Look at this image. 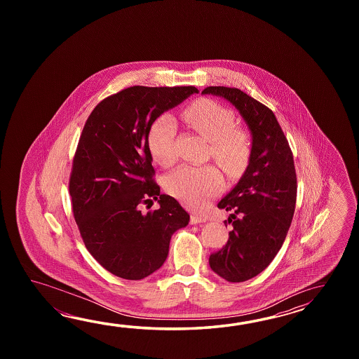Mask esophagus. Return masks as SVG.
Masks as SVG:
<instances>
[{
    "mask_svg": "<svg viewBox=\"0 0 359 359\" xmlns=\"http://www.w3.org/2000/svg\"><path fill=\"white\" fill-rule=\"evenodd\" d=\"M205 217L203 215H198V214H191L190 222L192 224H196V223H201V222H205Z\"/></svg>",
    "mask_w": 359,
    "mask_h": 359,
    "instance_id": "esophagus-1",
    "label": "esophagus"
}]
</instances>
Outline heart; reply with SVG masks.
<instances>
[{
    "instance_id": "obj_1",
    "label": "heart",
    "mask_w": 359,
    "mask_h": 359,
    "mask_svg": "<svg viewBox=\"0 0 359 359\" xmlns=\"http://www.w3.org/2000/svg\"><path fill=\"white\" fill-rule=\"evenodd\" d=\"M183 118L192 130L210 141V156L229 177L244 173L252 158V142L244 130L235 127L231 109L213 100H198L184 110ZM176 121L169 114L161 115L149 130V149L164 167L176 161ZM165 187L186 205L198 209L221 192L223 177L215 165H182L167 177Z\"/></svg>"
}]
</instances>
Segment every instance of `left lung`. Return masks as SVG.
<instances>
[{
  "mask_svg": "<svg viewBox=\"0 0 359 359\" xmlns=\"http://www.w3.org/2000/svg\"><path fill=\"white\" fill-rule=\"evenodd\" d=\"M203 93L229 100L252 130L249 165L218 203V208L232 212L229 224L233 229L227 244L209 257L217 275L229 283H243L259 275L275 259L290 229L298 190L294 156L269 107L235 87L210 86Z\"/></svg>",
  "mask_w": 359,
  "mask_h": 359,
  "instance_id": "left-lung-1",
  "label": "left lung"
}]
</instances>
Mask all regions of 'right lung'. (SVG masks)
Wrapping results in <instances>:
<instances>
[{"label": "right lung", "instance_id": "1", "mask_svg": "<svg viewBox=\"0 0 359 359\" xmlns=\"http://www.w3.org/2000/svg\"><path fill=\"white\" fill-rule=\"evenodd\" d=\"M198 92L133 86L100 101L86 121L69 178L72 209L87 250L121 278L159 269L170 237L189 224L190 215L154 180L147 135L159 115ZM153 199L161 208L142 214Z\"/></svg>", "mask_w": 359, "mask_h": 359}]
</instances>
